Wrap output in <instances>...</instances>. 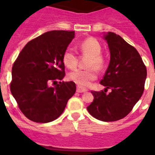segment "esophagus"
Instances as JSON below:
<instances>
[{
	"instance_id": "obj_1",
	"label": "esophagus",
	"mask_w": 155,
	"mask_h": 155,
	"mask_svg": "<svg viewBox=\"0 0 155 155\" xmlns=\"http://www.w3.org/2000/svg\"><path fill=\"white\" fill-rule=\"evenodd\" d=\"M85 91H87V89H86V88L81 87H80V86H78V87H77V92L82 93V92H85Z\"/></svg>"
}]
</instances>
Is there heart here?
Listing matches in <instances>:
<instances>
[{"mask_svg": "<svg viewBox=\"0 0 155 155\" xmlns=\"http://www.w3.org/2000/svg\"><path fill=\"white\" fill-rule=\"evenodd\" d=\"M79 50L83 55L88 56L84 70L77 69L68 74V79L74 82L80 87L89 85L92 81L97 78V70L103 68L105 60L101 55L102 46L96 39L90 37L82 41L78 46ZM63 62L69 69H74L78 65V56L73 50L67 49L63 54Z\"/></svg>", "mask_w": 155, "mask_h": 155, "instance_id": "1", "label": "heart"}]
</instances>
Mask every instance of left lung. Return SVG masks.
<instances>
[{"label": "left lung", "instance_id": "1", "mask_svg": "<svg viewBox=\"0 0 155 155\" xmlns=\"http://www.w3.org/2000/svg\"><path fill=\"white\" fill-rule=\"evenodd\" d=\"M110 51V62L100 84L104 91H91L94 100L87 107L98 120L113 122L130 113L144 90L147 68L137 50L121 36L109 31L104 35ZM109 88L111 92L105 93Z\"/></svg>", "mask_w": 155, "mask_h": 155}]
</instances>
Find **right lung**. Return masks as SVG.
<instances>
[{
  "label": "right lung",
  "instance_id": "add662e5",
  "mask_svg": "<svg viewBox=\"0 0 155 155\" xmlns=\"http://www.w3.org/2000/svg\"><path fill=\"white\" fill-rule=\"evenodd\" d=\"M74 38V31L45 32L29 41L14 63L11 91L28 120L42 124L55 120L74 94V82L57 81L65 75L63 54ZM51 82L56 83L54 87L48 85Z\"/></svg>",
  "mask_w": 155,
  "mask_h": 155
}]
</instances>
